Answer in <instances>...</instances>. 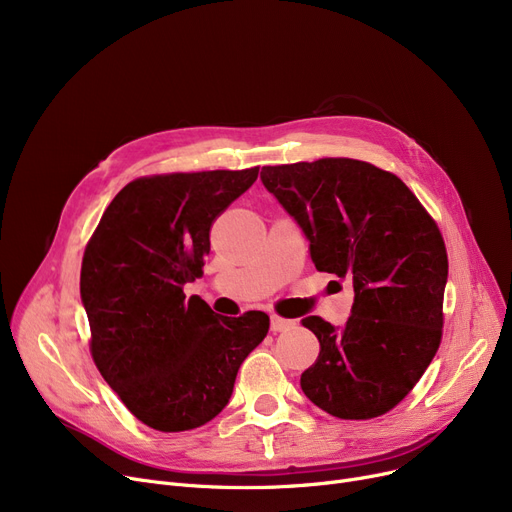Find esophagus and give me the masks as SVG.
Segmentation results:
<instances>
[{"label":"esophagus","instance_id":"1","mask_svg":"<svg viewBox=\"0 0 512 512\" xmlns=\"http://www.w3.org/2000/svg\"><path fill=\"white\" fill-rule=\"evenodd\" d=\"M294 326L292 319H286V317H280V315H272V330L274 332H284L288 328Z\"/></svg>","mask_w":512,"mask_h":512}]
</instances>
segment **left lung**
<instances>
[{"label": "left lung", "mask_w": 512, "mask_h": 512, "mask_svg": "<svg viewBox=\"0 0 512 512\" xmlns=\"http://www.w3.org/2000/svg\"><path fill=\"white\" fill-rule=\"evenodd\" d=\"M263 186L299 222L319 272L351 280L342 330L317 315L307 398L338 419H373L405 398L438 353L448 255L432 215L392 172L348 157L265 166Z\"/></svg>", "instance_id": "1"}]
</instances>
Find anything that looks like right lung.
I'll return each instance as SVG.
<instances>
[{
	"mask_svg": "<svg viewBox=\"0 0 512 512\" xmlns=\"http://www.w3.org/2000/svg\"><path fill=\"white\" fill-rule=\"evenodd\" d=\"M259 168L153 174L128 182L103 211L80 267L91 355L126 409L157 432L211 421L270 317H222L184 284L203 276L215 218Z\"/></svg>",
	"mask_w": 512,
	"mask_h": 512,
	"instance_id": "add662e5",
	"label": "right lung"
}]
</instances>
